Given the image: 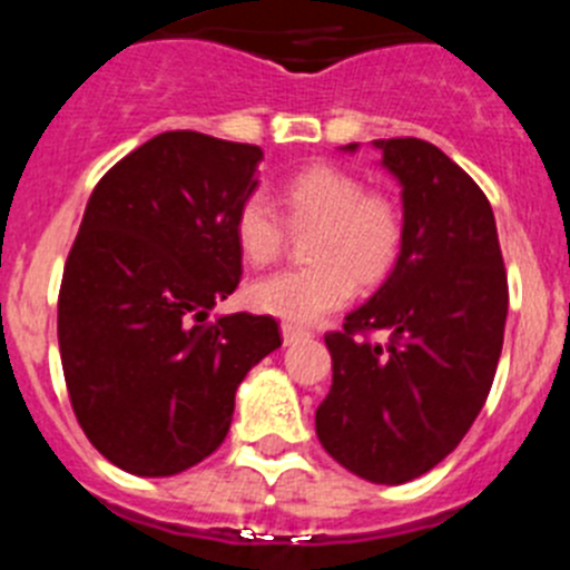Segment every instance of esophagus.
Returning <instances> with one entry per match:
<instances>
[{
	"instance_id": "34e87169",
	"label": "esophagus",
	"mask_w": 570,
	"mask_h": 570,
	"mask_svg": "<svg viewBox=\"0 0 570 570\" xmlns=\"http://www.w3.org/2000/svg\"><path fill=\"white\" fill-rule=\"evenodd\" d=\"M308 336H311V331L299 328V325H288V322L282 325V340H285V345H294V342L308 340Z\"/></svg>"
}]
</instances>
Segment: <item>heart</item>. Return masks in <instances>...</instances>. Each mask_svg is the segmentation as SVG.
Returning a JSON list of instances; mask_svg holds the SVG:
<instances>
[{
  "label": "heart",
  "instance_id": "obj_1",
  "mask_svg": "<svg viewBox=\"0 0 570 570\" xmlns=\"http://www.w3.org/2000/svg\"><path fill=\"white\" fill-rule=\"evenodd\" d=\"M279 203L291 228H316L305 248L314 265L254 282L248 302L262 314L316 322L342 308L354 296V285L374 288L394 271L405 216L394 196L367 190L354 170L308 165L282 185ZM234 239L245 262L265 268L285 248V225L262 196H248L236 208Z\"/></svg>",
  "mask_w": 570,
  "mask_h": 570
}]
</instances>
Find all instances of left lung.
I'll use <instances>...</instances> for the list:
<instances>
[{"label": "left lung", "instance_id": "1", "mask_svg": "<svg viewBox=\"0 0 570 570\" xmlns=\"http://www.w3.org/2000/svg\"><path fill=\"white\" fill-rule=\"evenodd\" d=\"M374 145L402 185L405 242L382 288L325 334L334 385L316 436L362 480L402 485L440 465L485 405L508 276L491 203L460 165L414 136Z\"/></svg>", "mask_w": 570, "mask_h": 570}]
</instances>
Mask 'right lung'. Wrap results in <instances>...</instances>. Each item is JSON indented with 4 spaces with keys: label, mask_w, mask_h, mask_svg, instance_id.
Returning a JSON list of instances; mask_svg holds the SVG:
<instances>
[{
    "label": "right lung",
    "mask_w": 570,
    "mask_h": 570,
    "mask_svg": "<svg viewBox=\"0 0 570 570\" xmlns=\"http://www.w3.org/2000/svg\"><path fill=\"white\" fill-rule=\"evenodd\" d=\"M256 145L168 130L114 165L85 208L59 288V354L90 445L136 476H174L228 436L274 316L208 322L239 285L234 216Z\"/></svg>",
    "instance_id": "add662e5"
}]
</instances>
